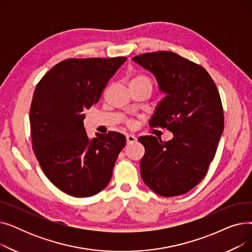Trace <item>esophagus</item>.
<instances>
[{"mask_svg":"<svg viewBox=\"0 0 252 252\" xmlns=\"http://www.w3.org/2000/svg\"><path fill=\"white\" fill-rule=\"evenodd\" d=\"M137 141V138L134 135H126V143L131 144Z\"/></svg>","mask_w":252,"mask_h":252,"instance_id":"34e87169","label":"esophagus"}]
</instances>
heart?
I'll list each match as a JSON object with an SVG mask.
<instances>
[{"instance_id": "b5f03b06", "label": "heart", "mask_w": 252, "mask_h": 252, "mask_svg": "<svg viewBox=\"0 0 252 252\" xmlns=\"http://www.w3.org/2000/svg\"><path fill=\"white\" fill-rule=\"evenodd\" d=\"M129 88H148L152 91L153 82L148 75L137 73L129 79Z\"/></svg>"}]
</instances>
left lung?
<instances>
[{
    "instance_id": "obj_1",
    "label": "left lung",
    "mask_w": 252,
    "mask_h": 252,
    "mask_svg": "<svg viewBox=\"0 0 252 252\" xmlns=\"http://www.w3.org/2000/svg\"><path fill=\"white\" fill-rule=\"evenodd\" d=\"M133 60L155 75L166 94L149 126L174 134L167 142L138 139L145 147L142 179L160 196L185 194L203 180L215 158L223 130L220 93L204 67L174 52L145 53Z\"/></svg>"
}]
</instances>
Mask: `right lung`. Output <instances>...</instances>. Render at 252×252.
<instances>
[{
    "label": "right lung",
    "mask_w": 252,
    "mask_h": 252,
    "mask_svg": "<svg viewBox=\"0 0 252 252\" xmlns=\"http://www.w3.org/2000/svg\"><path fill=\"white\" fill-rule=\"evenodd\" d=\"M126 57L66 59L36 85L30 110L32 149L44 174L62 192L91 197L110 182L126 145L117 131L90 140L85 110L98 103Z\"/></svg>",
    "instance_id": "right-lung-1"
}]
</instances>
